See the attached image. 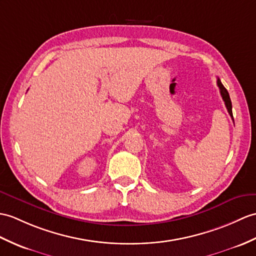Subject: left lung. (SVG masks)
<instances>
[{
  "instance_id": "1",
  "label": "left lung",
  "mask_w": 256,
  "mask_h": 256,
  "mask_svg": "<svg viewBox=\"0 0 256 256\" xmlns=\"http://www.w3.org/2000/svg\"><path fill=\"white\" fill-rule=\"evenodd\" d=\"M217 85L219 87V90H220V94L222 97V100L224 101V104H226V108H227L229 114L231 118L232 116V104H231V100H230V97H229V94L227 92V89L224 88V86L222 84V82L219 78H217Z\"/></svg>"
}]
</instances>
